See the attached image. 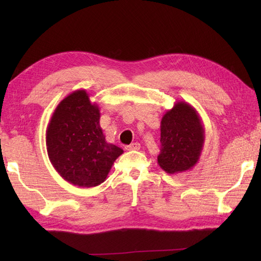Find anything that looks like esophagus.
Segmentation results:
<instances>
[{
  "instance_id": "1",
  "label": "esophagus",
  "mask_w": 261,
  "mask_h": 261,
  "mask_svg": "<svg viewBox=\"0 0 261 261\" xmlns=\"http://www.w3.org/2000/svg\"><path fill=\"white\" fill-rule=\"evenodd\" d=\"M139 149H140L139 142H134L129 146H125V150H139Z\"/></svg>"
}]
</instances>
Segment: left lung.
<instances>
[{
    "label": "left lung",
    "mask_w": 261,
    "mask_h": 261,
    "mask_svg": "<svg viewBox=\"0 0 261 261\" xmlns=\"http://www.w3.org/2000/svg\"><path fill=\"white\" fill-rule=\"evenodd\" d=\"M204 132L197 111L186 102H176L160 122L158 165L168 174L192 169L201 157Z\"/></svg>",
    "instance_id": "obj_1"
}]
</instances>
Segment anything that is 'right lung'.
Returning <instances> with one entry per match:
<instances>
[{
	"instance_id": "right-lung-1",
	"label": "right lung",
	"mask_w": 261,
	"mask_h": 261,
	"mask_svg": "<svg viewBox=\"0 0 261 261\" xmlns=\"http://www.w3.org/2000/svg\"><path fill=\"white\" fill-rule=\"evenodd\" d=\"M98 105L85 90L66 96L55 109L46 131L49 160L63 178L80 187L103 182L115 159L123 153L105 140Z\"/></svg>"
}]
</instances>
